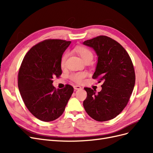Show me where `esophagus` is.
<instances>
[{
	"instance_id": "1",
	"label": "esophagus",
	"mask_w": 153,
	"mask_h": 153,
	"mask_svg": "<svg viewBox=\"0 0 153 153\" xmlns=\"http://www.w3.org/2000/svg\"><path fill=\"white\" fill-rule=\"evenodd\" d=\"M74 89H75V90H79V89H82V87L79 85H75L74 86Z\"/></svg>"
}]
</instances>
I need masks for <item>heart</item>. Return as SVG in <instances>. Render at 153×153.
I'll return each mask as SVG.
<instances>
[{
    "mask_svg": "<svg viewBox=\"0 0 153 153\" xmlns=\"http://www.w3.org/2000/svg\"><path fill=\"white\" fill-rule=\"evenodd\" d=\"M75 52L80 55V57L82 59L83 61L85 63L86 62H91L92 59L94 58V55L91 51L85 47H78L75 48ZM68 57V53L66 52L64 53L61 57V66L64 67L65 66L66 61ZM87 76V73L85 72H80L73 73L70 75L71 79L78 84H80L84 80V78Z\"/></svg>",
    "mask_w": 153,
    "mask_h": 153,
    "instance_id": "b5f03b06",
    "label": "heart"
}]
</instances>
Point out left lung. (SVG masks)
Wrapping results in <instances>:
<instances>
[{"label": "left lung", "instance_id": "obj_1", "mask_svg": "<svg viewBox=\"0 0 153 153\" xmlns=\"http://www.w3.org/2000/svg\"><path fill=\"white\" fill-rule=\"evenodd\" d=\"M98 56L92 78L102 82V89L85 87L87 98L83 105L87 114L97 121L112 119L126 106L135 83V74L128 53L116 41L100 36L83 43Z\"/></svg>", "mask_w": 153, "mask_h": 153}]
</instances>
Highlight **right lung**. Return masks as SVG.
I'll return each mask as SVG.
<instances>
[{
  "instance_id": "right-lung-1",
  "label": "right lung",
  "mask_w": 153,
  "mask_h": 153,
  "mask_svg": "<svg viewBox=\"0 0 153 153\" xmlns=\"http://www.w3.org/2000/svg\"><path fill=\"white\" fill-rule=\"evenodd\" d=\"M70 43L61 39L45 40L31 48L22 62L18 89L27 108L42 121L61 116L73 92L69 85L56 89L52 84L53 77L62 74L61 57Z\"/></svg>"
}]
</instances>
